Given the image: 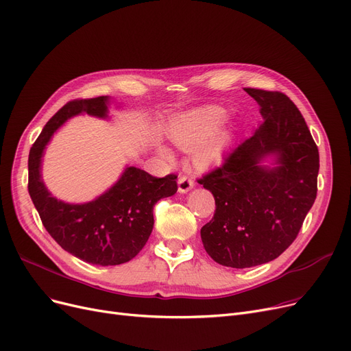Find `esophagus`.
<instances>
[{"label":"esophagus","mask_w":351,"mask_h":351,"mask_svg":"<svg viewBox=\"0 0 351 351\" xmlns=\"http://www.w3.org/2000/svg\"><path fill=\"white\" fill-rule=\"evenodd\" d=\"M193 180L188 176H180L178 180V192L179 193H188L193 188Z\"/></svg>","instance_id":"obj_1"}]
</instances>
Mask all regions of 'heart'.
I'll list each match as a JSON object with an SVG mask.
<instances>
[{"label":"heart","instance_id":"1","mask_svg":"<svg viewBox=\"0 0 351 351\" xmlns=\"http://www.w3.org/2000/svg\"><path fill=\"white\" fill-rule=\"evenodd\" d=\"M226 110L221 106H202L175 116L167 125V136L182 150H195V162L199 167H210L221 162L234 143V132L225 128ZM159 154L172 162L173 155L166 146Z\"/></svg>","mask_w":351,"mask_h":351}]
</instances>
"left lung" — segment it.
I'll list each match as a JSON object with an SVG mask.
<instances>
[{
    "mask_svg": "<svg viewBox=\"0 0 351 351\" xmlns=\"http://www.w3.org/2000/svg\"><path fill=\"white\" fill-rule=\"evenodd\" d=\"M263 121L199 184L215 197L201 238L213 261L250 268L280 256L317 196L318 149L297 106L278 91L245 88Z\"/></svg>",
    "mask_w": 351,
    "mask_h": 351,
    "instance_id": "8db88e82",
    "label": "left lung"
}]
</instances>
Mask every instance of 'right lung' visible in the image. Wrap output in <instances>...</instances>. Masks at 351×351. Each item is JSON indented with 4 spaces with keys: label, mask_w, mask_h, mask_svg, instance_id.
Segmentation results:
<instances>
[{
    "label": "right lung",
    "mask_w": 351,
    "mask_h": 351,
    "mask_svg": "<svg viewBox=\"0 0 351 351\" xmlns=\"http://www.w3.org/2000/svg\"><path fill=\"white\" fill-rule=\"evenodd\" d=\"M112 101L100 96L67 103L47 121L28 156V192L45 230L71 255L103 267L125 264L141 252L154 230L155 204L178 191L175 175L155 178L134 166H126L109 189L83 204L57 199L45 186L43 156L54 133L79 114L110 120Z\"/></svg>",
    "instance_id": "obj_1"
}]
</instances>
